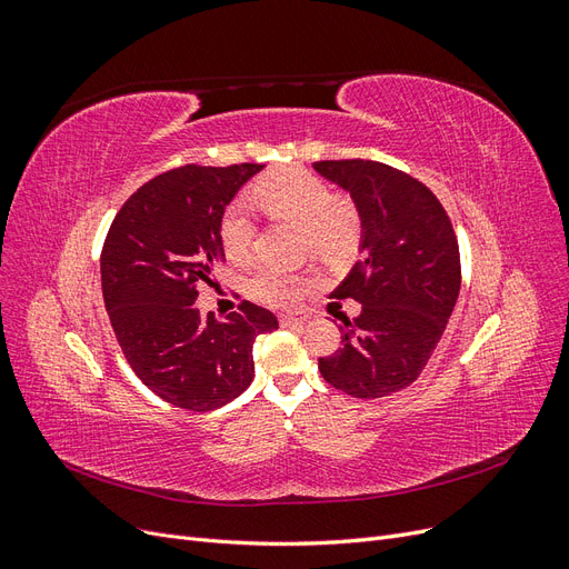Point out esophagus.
Instances as JSON below:
<instances>
[{"mask_svg":"<svg viewBox=\"0 0 569 569\" xmlns=\"http://www.w3.org/2000/svg\"><path fill=\"white\" fill-rule=\"evenodd\" d=\"M280 322H282L284 327H303V325H306V318H301V316H282Z\"/></svg>","mask_w":569,"mask_h":569,"instance_id":"esophagus-1","label":"esophagus"}]
</instances>
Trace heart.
I'll return each instance as SVG.
<instances>
[{"label": "heart", "instance_id": "b5f03b06", "mask_svg": "<svg viewBox=\"0 0 569 569\" xmlns=\"http://www.w3.org/2000/svg\"><path fill=\"white\" fill-rule=\"evenodd\" d=\"M251 203L272 220H291L303 228L306 249L325 263H339L351 256L360 239V213L347 197H335L332 187L303 168H280L258 178L251 187ZM256 234L247 203H232L220 222V242L228 258L244 263ZM303 280L295 272L266 268L256 272L251 291L270 306L289 308L301 297Z\"/></svg>", "mask_w": 569, "mask_h": 569}]
</instances>
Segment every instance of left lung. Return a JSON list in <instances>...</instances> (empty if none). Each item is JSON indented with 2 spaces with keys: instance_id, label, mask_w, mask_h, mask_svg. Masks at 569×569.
Segmentation results:
<instances>
[{
  "instance_id": "1",
  "label": "left lung",
  "mask_w": 569,
  "mask_h": 569,
  "mask_svg": "<svg viewBox=\"0 0 569 569\" xmlns=\"http://www.w3.org/2000/svg\"><path fill=\"white\" fill-rule=\"evenodd\" d=\"M360 213V258L335 291L360 316H341V349L318 370L356 399L412 385L432 358L460 291V251L449 216L429 189L380 161H318Z\"/></svg>"
}]
</instances>
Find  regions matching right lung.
<instances>
[{"instance_id":"1","label":"right lung","mask_w":569,"mask_h":569,"mask_svg":"<svg viewBox=\"0 0 569 569\" xmlns=\"http://www.w3.org/2000/svg\"><path fill=\"white\" fill-rule=\"evenodd\" d=\"M258 170L189 163L157 176L116 213L101 249V291L126 360L144 387L184 410L237 399L253 380L256 337L278 330V318L249 301L222 320L194 306L226 258V206Z\"/></svg>"}]
</instances>
